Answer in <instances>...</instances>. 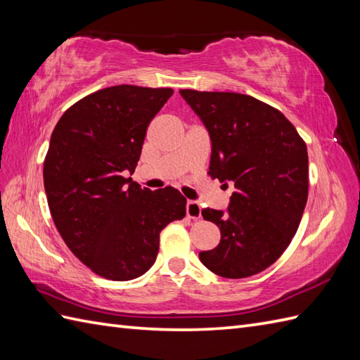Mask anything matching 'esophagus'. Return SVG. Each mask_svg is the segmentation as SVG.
<instances>
[{
    "instance_id": "obj_1",
    "label": "esophagus",
    "mask_w": 360,
    "mask_h": 360,
    "mask_svg": "<svg viewBox=\"0 0 360 360\" xmlns=\"http://www.w3.org/2000/svg\"><path fill=\"white\" fill-rule=\"evenodd\" d=\"M187 217L192 219H200L201 218V204L196 201H188L186 205Z\"/></svg>"
}]
</instances>
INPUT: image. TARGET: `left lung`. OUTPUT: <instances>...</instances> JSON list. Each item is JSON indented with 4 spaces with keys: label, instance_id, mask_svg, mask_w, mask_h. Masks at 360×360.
Segmentation results:
<instances>
[{
    "label": "left lung",
    "instance_id": "8db88e82",
    "mask_svg": "<svg viewBox=\"0 0 360 360\" xmlns=\"http://www.w3.org/2000/svg\"><path fill=\"white\" fill-rule=\"evenodd\" d=\"M179 93L209 129V176L235 187L226 213L201 212L219 227L221 241L200 259L221 277H250L277 262L300 224L309 187L307 143L277 108L252 96Z\"/></svg>",
    "mask_w": 360,
    "mask_h": 360
}]
</instances>
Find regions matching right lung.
<instances>
[{"mask_svg":"<svg viewBox=\"0 0 360 360\" xmlns=\"http://www.w3.org/2000/svg\"><path fill=\"white\" fill-rule=\"evenodd\" d=\"M172 94V88L134 85L98 89L70 106L52 131L43 179L53 224L103 278L143 275L156 262L160 231L186 217L187 200L176 188H141L125 178Z\"/></svg>","mask_w":360,"mask_h":360,"instance_id":"obj_1","label":"right lung"}]
</instances>
